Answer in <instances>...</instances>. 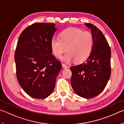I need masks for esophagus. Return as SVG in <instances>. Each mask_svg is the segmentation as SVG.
<instances>
[{"instance_id":"esophagus-1","label":"esophagus","mask_w":124,"mask_h":124,"mask_svg":"<svg viewBox=\"0 0 124 124\" xmlns=\"http://www.w3.org/2000/svg\"><path fill=\"white\" fill-rule=\"evenodd\" d=\"M62 67L63 68H68V66H67L66 64H65V63H62Z\"/></svg>"}]
</instances>
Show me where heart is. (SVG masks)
<instances>
[{"label":"heart","instance_id":"heart-1","mask_svg":"<svg viewBox=\"0 0 124 124\" xmlns=\"http://www.w3.org/2000/svg\"><path fill=\"white\" fill-rule=\"evenodd\" d=\"M94 43L93 35L89 31H83L77 28H69L62 31L60 39L53 38L50 42L51 49L56 57H63L65 62L75 60L76 62L85 61L91 55Z\"/></svg>","mask_w":124,"mask_h":124}]
</instances>
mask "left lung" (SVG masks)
<instances>
[{
    "mask_svg": "<svg viewBox=\"0 0 124 124\" xmlns=\"http://www.w3.org/2000/svg\"><path fill=\"white\" fill-rule=\"evenodd\" d=\"M91 29L94 43L89 57L82 63L71 66V85L81 97L90 99L102 92L110 78L111 49L102 32L95 25L86 23Z\"/></svg>",
    "mask_w": 124,
    "mask_h": 124,
    "instance_id": "8db88e82",
    "label": "left lung"
}]
</instances>
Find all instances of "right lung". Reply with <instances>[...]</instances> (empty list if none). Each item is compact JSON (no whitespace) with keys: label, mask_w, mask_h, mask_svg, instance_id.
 <instances>
[{"label":"right lung","mask_w":124,"mask_h":124,"mask_svg":"<svg viewBox=\"0 0 124 124\" xmlns=\"http://www.w3.org/2000/svg\"><path fill=\"white\" fill-rule=\"evenodd\" d=\"M56 30L54 23H35L25 29L18 40L15 55L17 80L32 98L50 95L62 68L51 54L50 42Z\"/></svg>","instance_id":"right-lung-1"}]
</instances>
